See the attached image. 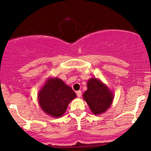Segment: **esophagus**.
Instances as JSON below:
<instances>
[{"label": "esophagus", "instance_id": "1", "mask_svg": "<svg viewBox=\"0 0 151 151\" xmlns=\"http://www.w3.org/2000/svg\"><path fill=\"white\" fill-rule=\"evenodd\" d=\"M76 95H77V96L78 98H80L81 96V91H76Z\"/></svg>", "mask_w": 151, "mask_h": 151}]
</instances>
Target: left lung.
Returning a JSON list of instances; mask_svg holds the SVG:
<instances>
[{
    "instance_id": "1",
    "label": "left lung",
    "mask_w": 151,
    "mask_h": 151,
    "mask_svg": "<svg viewBox=\"0 0 151 151\" xmlns=\"http://www.w3.org/2000/svg\"><path fill=\"white\" fill-rule=\"evenodd\" d=\"M87 91L83 96L94 115L106 112L112 104L113 96L111 90L97 78H90L87 83Z\"/></svg>"
}]
</instances>
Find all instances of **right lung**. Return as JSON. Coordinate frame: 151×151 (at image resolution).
I'll list each match as a JSON object with an SVG mask.
<instances>
[{
  "instance_id": "add662e5",
  "label": "right lung",
  "mask_w": 151,
  "mask_h": 151,
  "mask_svg": "<svg viewBox=\"0 0 151 151\" xmlns=\"http://www.w3.org/2000/svg\"><path fill=\"white\" fill-rule=\"evenodd\" d=\"M76 98L73 89L58 78H49L38 96L41 109L53 118L63 116L69 103Z\"/></svg>"
}]
</instances>
